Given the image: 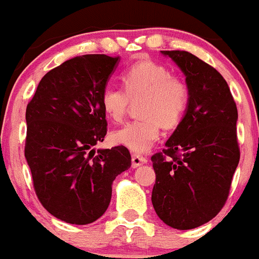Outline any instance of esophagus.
<instances>
[{
    "label": "esophagus",
    "instance_id": "obj_1",
    "mask_svg": "<svg viewBox=\"0 0 259 259\" xmlns=\"http://www.w3.org/2000/svg\"><path fill=\"white\" fill-rule=\"evenodd\" d=\"M143 163H147V158L143 157V156L137 155V153H133L132 155V167L137 168L140 167Z\"/></svg>",
    "mask_w": 259,
    "mask_h": 259
}]
</instances>
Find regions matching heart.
<instances>
[{"label":"heart","instance_id":"heart-1","mask_svg":"<svg viewBox=\"0 0 259 259\" xmlns=\"http://www.w3.org/2000/svg\"><path fill=\"white\" fill-rule=\"evenodd\" d=\"M124 91L107 87L102 94V108L114 122L123 119L130 99L142 98L140 116L112 133V141L133 152H146L160 138V124L174 128L183 119L189 102L190 89L181 79L172 76L168 68L143 59L131 65L122 74Z\"/></svg>","mask_w":259,"mask_h":259}]
</instances>
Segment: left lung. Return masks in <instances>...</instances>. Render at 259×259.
Segmentation results:
<instances>
[{
	"instance_id": "8db88e82",
	"label": "left lung",
	"mask_w": 259,
	"mask_h": 259,
	"mask_svg": "<svg viewBox=\"0 0 259 259\" xmlns=\"http://www.w3.org/2000/svg\"><path fill=\"white\" fill-rule=\"evenodd\" d=\"M180 68L190 89L183 119L151 157L153 209L168 227L193 229L213 219L229 194L239 163L238 111L220 73L188 51H161Z\"/></svg>"
}]
</instances>
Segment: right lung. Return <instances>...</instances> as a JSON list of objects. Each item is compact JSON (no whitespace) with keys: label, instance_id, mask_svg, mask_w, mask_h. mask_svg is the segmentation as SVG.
Returning <instances> with one entry per match:
<instances>
[{"label":"right lung","instance_id":"right-lung-1","mask_svg":"<svg viewBox=\"0 0 259 259\" xmlns=\"http://www.w3.org/2000/svg\"><path fill=\"white\" fill-rule=\"evenodd\" d=\"M119 58L75 56L44 75L27 104L25 157L35 193L55 218L76 225L99 219L112 185L131 167L123 146L99 148L107 135L102 94Z\"/></svg>","mask_w":259,"mask_h":259}]
</instances>
